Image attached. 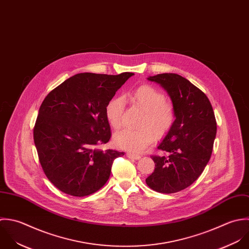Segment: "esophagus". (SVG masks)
I'll return each mask as SVG.
<instances>
[{
	"instance_id": "34e87169",
	"label": "esophagus",
	"mask_w": 249,
	"mask_h": 249,
	"mask_svg": "<svg viewBox=\"0 0 249 249\" xmlns=\"http://www.w3.org/2000/svg\"><path fill=\"white\" fill-rule=\"evenodd\" d=\"M126 157L128 159H132V160H139V159H141V157L139 155H134V154H131V153H127Z\"/></svg>"
}]
</instances>
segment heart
Here are the masks:
<instances>
[{
	"label": "heart",
	"mask_w": 249,
	"mask_h": 249,
	"mask_svg": "<svg viewBox=\"0 0 249 249\" xmlns=\"http://www.w3.org/2000/svg\"><path fill=\"white\" fill-rule=\"evenodd\" d=\"M131 103L143 111L138 129H124L114 137L117 147L130 153L138 154L152 145L156 138L162 139L172 130L176 123V109L174 104L166 99L160 89L150 85L136 88L129 95ZM124 111V98L114 96L105 108L108 123L114 129L123 124Z\"/></svg>",
	"instance_id": "obj_1"
}]
</instances>
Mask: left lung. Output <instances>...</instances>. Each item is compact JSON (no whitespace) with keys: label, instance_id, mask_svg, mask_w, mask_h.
I'll return each instance as SVG.
<instances>
[{"label":"left lung","instance_id":"obj_1","mask_svg":"<svg viewBox=\"0 0 249 249\" xmlns=\"http://www.w3.org/2000/svg\"><path fill=\"white\" fill-rule=\"evenodd\" d=\"M164 88L176 109V123L152 156L156 168L146 178L160 193L178 192L191 185L208 164L216 135V121L207 95L184 77L162 73L148 78Z\"/></svg>","mask_w":249,"mask_h":249}]
</instances>
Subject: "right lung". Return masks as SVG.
<instances>
[{
	"label": "right lung",
	"mask_w": 249,
	"mask_h": 249,
	"mask_svg": "<svg viewBox=\"0 0 249 249\" xmlns=\"http://www.w3.org/2000/svg\"><path fill=\"white\" fill-rule=\"evenodd\" d=\"M133 74L78 73L42 101L34 141L44 174L62 192L75 197L96 192L108 180L114 160L124 155L97 147L111 137L106 105Z\"/></svg>",
	"instance_id": "1"
}]
</instances>
